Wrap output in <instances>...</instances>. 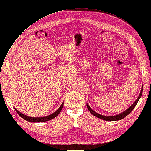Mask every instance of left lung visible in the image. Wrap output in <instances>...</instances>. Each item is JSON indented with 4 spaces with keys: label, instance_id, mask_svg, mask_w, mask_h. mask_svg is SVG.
Wrapping results in <instances>:
<instances>
[{
    "label": "left lung",
    "instance_id": "1",
    "mask_svg": "<svg viewBox=\"0 0 151 151\" xmlns=\"http://www.w3.org/2000/svg\"><path fill=\"white\" fill-rule=\"evenodd\" d=\"M142 91H143V86H142L141 91V92H140V94H139L138 98L137 99L136 101L133 103V104L130 106L127 109H126L125 111H124L122 113L119 114H117V115H116V116H103V115H101V114H99L96 112L95 111H93L92 109L90 107V106L88 105V104H87V107L88 109H89V111H90V112L92 114L93 116H96V117H97L98 118H99V119H102V120L108 121H114L121 120V119H124V117H126L128 115V114H129L130 113H131V111L134 109V107H136V106L137 105V102H138V101L139 100V99L141 97L142 93Z\"/></svg>",
    "mask_w": 151,
    "mask_h": 151
}]
</instances>
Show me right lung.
<instances>
[{
	"label": "right lung",
	"instance_id": "right-lung-1",
	"mask_svg": "<svg viewBox=\"0 0 151 151\" xmlns=\"http://www.w3.org/2000/svg\"><path fill=\"white\" fill-rule=\"evenodd\" d=\"M63 106H64V102H62L61 106L59 107V108L55 112L50 114V115H49L48 116L42 117H29V116L24 115V114H22L21 112H20L15 108V110L16 111V112L18 113L20 117H21L22 118H23L24 120H25V121H29V122H45V121H50V120H51V119H53L54 118H55V117H56L57 116H58L59 115V114L60 112L62 107H63Z\"/></svg>",
	"mask_w": 151,
	"mask_h": 151
}]
</instances>
